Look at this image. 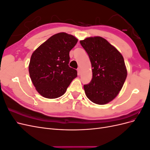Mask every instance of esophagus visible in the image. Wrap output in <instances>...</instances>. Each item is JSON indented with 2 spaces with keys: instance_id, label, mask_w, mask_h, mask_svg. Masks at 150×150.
Instances as JSON below:
<instances>
[{
  "instance_id": "34e87169",
  "label": "esophagus",
  "mask_w": 150,
  "mask_h": 150,
  "mask_svg": "<svg viewBox=\"0 0 150 150\" xmlns=\"http://www.w3.org/2000/svg\"><path fill=\"white\" fill-rule=\"evenodd\" d=\"M78 74L80 75L81 73V67H79V68H78Z\"/></svg>"
}]
</instances>
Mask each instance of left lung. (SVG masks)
<instances>
[{
	"label": "left lung",
	"mask_w": 150,
	"mask_h": 150,
	"mask_svg": "<svg viewBox=\"0 0 150 150\" xmlns=\"http://www.w3.org/2000/svg\"><path fill=\"white\" fill-rule=\"evenodd\" d=\"M92 66L93 78L84 85L86 96L93 103L105 104L114 99L122 89L127 70L121 54L99 36L80 40Z\"/></svg>",
	"instance_id": "obj_1"
}]
</instances>
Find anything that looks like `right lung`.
Instances as JSON below:
<instances>
[{
    "label": "right lung",
    "instance_id": "right-lung-1",
    "mask_svg": "<svg viewBox=\"0 0 150 150\" xmlns=\"http://www.w3.org/2000/svg\"><path fill=\"white\" fill-rule=\"evenodd\" d=\"M78 42L71 34H54L36 49L30 57L29 72L37 91L44 98L62 96L77 71L69 66V52Z\"/></svg>",
    "mask_w": 150,
    "mask_h": 150
}]
</instances>
